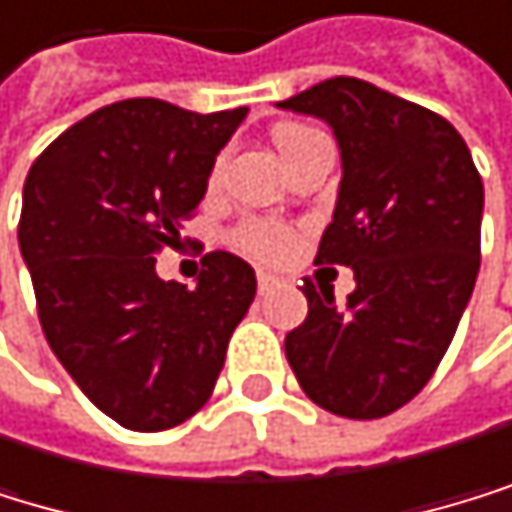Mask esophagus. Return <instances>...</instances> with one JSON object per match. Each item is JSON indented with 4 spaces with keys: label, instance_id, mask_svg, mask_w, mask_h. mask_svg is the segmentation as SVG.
<instances>
[{
    "label": "esophagus",
    "instance_id": "34e87169",
    "mask_svg": "<svg viewBox=\"0 0 512 512\" xmlns=\"http://www.w3.org/2000/svg\"><path fill=\"white\" fill-rule=\"evenodd\" d=\"M273 286H276V276H270V273L261 270V273H258V292L264 295V292H270Z\"/></svg>",
    "mask_w": 512,
    "mask_h": 512
}]
</instances>
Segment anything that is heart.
Masks as SVG:
<instances>
[{
	"label": "heart",
	"instance_id": "b5f03b06",
	"mask_svg": "<svg viewBox=\"0 0 512 512\" xmlns=\"http://www.w3.org/2000/svg\"><path fill=\"white\" fill-rule=\"evenodd\" d=\"M311 136H317V130L311 127H298V124H289V127H279L273 133V142H276V149L279 155L286 158L292 155L298 145H304ZM217 167L211 173V180H217ZM233 242L254 254V258H264V261H279V258H286V254L292 251V233L286 230L282 223L276 220H267V217H251L245 223H239L236 230H233Z\"/></svg>",
	"mask_w": 512,
	"mask_h": 512
}]
</instances>
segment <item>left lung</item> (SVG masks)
<instances>
[{
  "label": "left lung",
  "mask_w": 512,
  "mask_h": 512,
  "mask_svg": "<svg viewBox=\"0 0 512 512\" xmlns=\"http://www.w3.org/2000/svg\"><path fill=\"white\" fill-rule=\"evenodd\" d=\"M332 127L342 186L317 264L354 270L348 307L304 279L286 357L314 404L348 420L395 413L438 370L479 276L485 189L445 117L367 80L332 77L279 102Z\"/></svg>",
  "instance_id": "left-lung-1"
}]
</instances>
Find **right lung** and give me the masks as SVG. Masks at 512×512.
<instances>
[{"instance_id":"right-lung-1","label":"right lung","mask_w":512,"mask_h":512,"mask_svg":"<svg viewBox=\"0 0 512 512\" xmlns=\"http://www.w3.org/2000/svg\"><path fill=\"white\" fill-rule=\"evenodd\" d=\"M245 114L124 99L64 130L27 173L18 242L46 342L124 429L161 432L208 404L258 292L230 251L201 258L195 289L155 273Z\"/></svg>"}]
</instances>
